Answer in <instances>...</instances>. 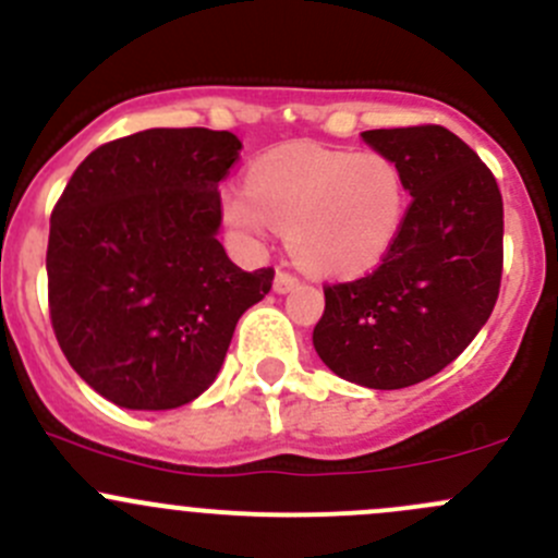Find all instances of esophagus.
Returning a JSON list of instances; mask_svg holds the SVG:
<instances>
[{
	"label": "esophagus",
	"mask_w": 558,
	"mask_h": 558,
	"mask_svg": "<svg viewBox=\"0 0 558 558\" xmlns=\"http://www.w3.org/2000/svg\"><path fill=\"white\" fill-rule=\"evenodd\" d=\"M298 284H301V281H298L295 277H292V274L279 271V274H277V279H274V292H279V295H287V292L295 290Z\"/></svg>",
	"instance_id": "esophagus-1"
}]
</instances>
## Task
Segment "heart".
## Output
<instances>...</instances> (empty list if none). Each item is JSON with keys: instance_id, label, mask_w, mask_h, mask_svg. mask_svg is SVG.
I'll return each mask as SVG.
<instances>
[{"instance_id": "obj_1", "label": "heart", "mask_w": 558, "mask_h": 558, "mask_svg": "<svg viewBox=\"0 0 558 558\" xmlns=\"http://www.w3.org/2000/svg\"><path fill=\"white\" fill-rule=\"evenodd\" d=\"M250 184L225 186V222L250 241L281 230L290 255L314 274L372 271L404 228V175L377 151L292 143L257 159Z\"/></svg>"}]
</instances>
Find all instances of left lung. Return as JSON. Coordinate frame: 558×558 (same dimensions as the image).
I'll return each instance as SVG.
<instances>
[{
  "label": "left lung",
  "instance_id": "obj_1",
  "mask_svg": "<svg viewBox=\"0 0 558 558\" xmlns=\"http://www.w3.org/2000/svg\"><path fill=\"white\" fill-rule=\"evenodd\" d=\"M361 137L399 165L412 203L377 271L325 287L312 341L347 383L399 390L442 372L488 323L501 281L505 208L490 170L445 126Z\"/></svg>",
  "mask_w": 558,
  "mask_h": 558
}]
</instances>
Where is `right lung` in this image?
<instances>
[{"instance_id":"add662e5","label":"right lung","mask_w":558,"mask_h":558,"mask_svg":"<svg viewBox=\"0 0 558 558\" xmlns=\"http://www.w3.org/2000/svg\"><path fill=\"white\" fill-rule=\"evenodd\" d=\"M233 132L143 130L94 148L51 214L48 303L70 366L124 410H175L217 379L274 268L219 244Z\"/></svg>"}]
</instances>
